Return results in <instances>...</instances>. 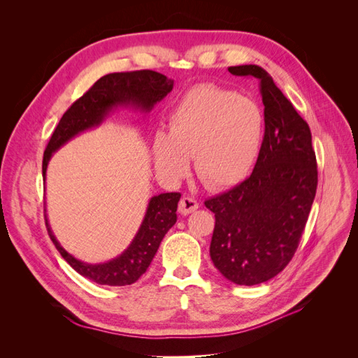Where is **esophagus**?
Returning a JSON list of instances; mask_svg holds the SVG:
<instances>
[{
  "label": "esophagus",
  "instance_id": "1",
  "mask_svg": "<svg viewBox=\"0 0 358 358\" xmlns=\"http://www.w3.org/2000/svg\"><path fill=\"white\" fill-rule=\"evenodd\" d=\"M199 209V203L194 197H182L179 201V212L182 215H188Z\"/></svg>",
  "mask_w": 358,
  "mask_h": 358
}]
</instances>
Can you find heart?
I'll use <instances>...</instances> for the list:
<instances>
[{
  "label": "heart",
  "mask_w": 358,
  "mask_h": 358,
  "mask_svg": "<svg viewBox=\"0 0 358 358\" xmlns=\"http://www.w3.org/2000/svg\"><path fill=\"white\" fill-rule=\"evenodd\" d=\"M263 127V113L252 100L212 85L196 86L173 109L169 133H155V167L162 178L179 180L194 157L206 187H233L254 166Z\"/></svg>",
  "instance_id": "obj_1"
}]
</instances>
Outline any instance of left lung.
Segmentation results:
<instances>
[{
  "instance_id": "1",
  "label": "left lung",
  "mask_w": 358,
  "mask_h": 358,
  "mask_svg": "<svg viewBox=\"0 0 358 358\" xmlns=\"http://www.w3.org/2000/svg\"><path fill=\"white\" fill-rule=\"evenodd\" d=\"M255 78L264 104V137L252 175L204 201L215 213L210 258L237 285L275 278L297 251L315 199L318 171L308 122L258 66L229 67Z\"/></svg>"
}]
</instances>
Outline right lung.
<instances>
[{
    "label": "right lung",
    "instance_id": "right-lung-1",
    "mask_svg": "<svg viewBox=\"0 0 358 358\" xmlns=\"http://www.w3.org/2000/svg\"><path fill=\"white\" fill-rule=\"evenodd\" d=\"M173 90V80L152 70L110 73L96 80L69 110L62 115L43 155V179L46 180L49 159L55 150L70 138L86 129L99 127L104 117L117 106H134L143 112H150ZM179 192H164L149 200L145 220L133 242L125 251L103 264H88L74 258L64 249L53 236L46 218V229L62 258L76 272L100 285L124 287L131 285L142 276L152 262L162 237L175 225L178 216Z\"/></svg>",
    "mask_w": 358,
    "mask_h": 358
}]
</instances>
